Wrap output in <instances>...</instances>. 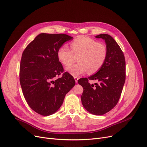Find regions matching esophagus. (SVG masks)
<instances>
[{
  "mask_svg": "<svg viewBox=\"0 0 147 147\" xmlns=\"http://www.w3.org/2000/svg\"><path fill=\"white\" fill-rule=\"evenodd\" d=\"M74 80H75V82L76 83H78V80H79V78H78V77H74Z\"/></svg>",
  "mask_w": 147,
  "mask_h": 147,
  "instance_id": "obj_1",
  "label": "esophagus"
}]
</instances>
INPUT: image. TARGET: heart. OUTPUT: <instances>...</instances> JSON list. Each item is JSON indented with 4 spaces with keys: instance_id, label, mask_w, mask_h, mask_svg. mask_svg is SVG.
Here are the masks:
<instances>
[{
    "instance_id": "b5f03b06",
    "label": "heart",
    "mask_w": 147,
    "mask_h": 147,
    "mask_svg": "<svg viewBox=\"0 0 147 147\" xmlns=\"http://www.w3.org/2000/svg\"><path fill=\"white\" fill-rule=\"evenodd\" d=\"M70 49L67 45L61 46L57 51V57L64 66L70 65L79 57V64L68 67L67 71L74 77L88 71L94 73L102 67L107 58L105 45L87 36H79L70 43Z\"/></svg>"
}]
</instances>
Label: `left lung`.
I'll return each instance as SVG.
<instances>
[{
  "mask_svg": "<svg viewBox=\"0 0 147 147\" xmlns=\"http://www.w3.org/2000/svg\"><path fill=\"white\" fill-rule=\"evenodd\" d=\"M105 40L107 49L106 59L102 67L88 78H82L78 83L83 87L82 104L88 112L103 115L117 105L126 79V62L124 54L117 43L107 34L96 36ZM89 80L98 82L94 85Z\"/></svg>",
  "mask_w": 147,
  "mask_h": 147,
  "instance_id": "8db88e82",
  "label": "left lung"
}]
</instances>
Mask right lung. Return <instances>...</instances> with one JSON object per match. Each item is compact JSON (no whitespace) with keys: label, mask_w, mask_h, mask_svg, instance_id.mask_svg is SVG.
I'll list each match as a JSON object with an SVG mask.
<instances>
[{"label":"right lung","mask_w":147,"mask_h":147,"mask_svg":"<svg viewBox=\"0 0 147 147\" xmlns=\"http://www.w3.org/2000/svg\"><path fill=\"white\" fill-rule=\"evenodd\" d=\"M73 37L65 34L41 33L23 51L20 81L28 105L42 115L58 110L65 95L75 85L73 77L65 72L57 57V51Z\"/></svg>","instance_id":"1"}]
</instances>
